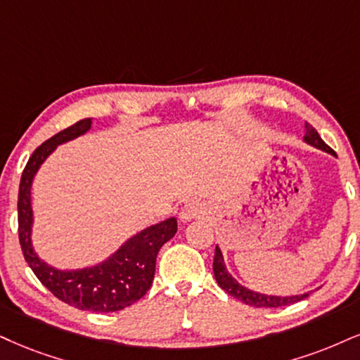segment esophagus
I'll use <instances>...</instances> for the list:
<instances>
[{
	"mask_svg": "<svg viewBox=\"0 0 360 360\" xmlns=\"http://www.w3.org/2000/svg\"><path fill=\"white\" fill-rule=\"evenodd\" d=\"M207 214H208V208L205 207V203L193 200V202H188L187 205H184L179 217L181 224H187V221L193 219H200V217H205Z\"/></svg>",
	"mask_w": 360,
	"mask_h": 360,
	"instance_id": "obj_1",
	"label": "esophagus"
}]
</instances>
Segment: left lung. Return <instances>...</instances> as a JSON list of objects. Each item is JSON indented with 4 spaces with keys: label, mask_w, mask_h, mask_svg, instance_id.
<instances>
[{
    "label": "left lung",
    "mask_w": 360,
    "mask_h": 360,
    "mask_svg": "<svg viewBox=\"0 0 360 360\" xmlns=\"http://www.w3.org/2000/svg\"><path fill=\"white\" fill-rule=\"evenodd\" d=\"M304 141L310 146H316V148L322 150V152H327L330 155H335L334 150L330 148L329 145H326V141L321 139V135L316 131V128H312L309 123H305V133H304ZM214 274L215 281L219 283L220 288H224L229 295L235 297V299L242 300L243 304L254 305V307H283V305L295 304L299 300L309 297L310 292H305V294L299 295H267L260 294V292L250 290V288L243 287L242 283H238L233 278V275L227 270V265H225L224 254H221L220 247H215V257H214Z\"/></svg>",
    "instance_id": "8db88e82"
}]
</instances>
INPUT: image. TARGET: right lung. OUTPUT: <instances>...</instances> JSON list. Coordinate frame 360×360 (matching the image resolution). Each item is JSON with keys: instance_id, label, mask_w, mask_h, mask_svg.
<instances>
[{"instance_id": "right-lung-1", "label": "right lung", "mask_w": 360, "mask_h": 360, "mask_svg": "<svg viewBox=\"0 0 360 360\" xmlns=\"http://www.w3.org/2000/svg\"><path fill=\"white\" fill-rule=\"evenodd\" d=\"M93 120L86 118L56 133L39 145L26 163L18 193V233L21 250L38 281L61 302L79 310L117 312L140 300L152 287L158 250L176 233V219L150 225L123 242L112 255L98 264L83 269H56L39 259L33 240V207L31 187L34 175L56 146L72 141L90 131Z\"/></svg>"}]
</instances>
